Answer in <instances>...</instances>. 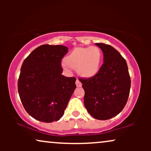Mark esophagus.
<instances>
[{
	"instance_id": "obj_1",
	"label": "esophagus",
	"mask_w": 151,
	"mask_h": 151,
	"mask_svg": "<svg viewBox=\"0 0 151 151\" xmlns=\"http://www.w3.org/2000/svg\"><path fill=\"white\" fill-rule=\"evenodd\" d=\"M76 86H77V87H80V86H81V83L78 79L76 80Z\"/></svg>"
}]
</instances>
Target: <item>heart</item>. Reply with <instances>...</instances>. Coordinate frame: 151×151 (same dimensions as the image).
Segmentation results:
<instances>
[{
	"label": "heart",
	"instance_id": "b5f03b06",
	"mask_svg": "<svg viewBox=\"0 0 151 151\" xmlns=\"http://www.w3.org/2000/svg\"><path fill=\"white\" fill-rule=\"evenodd\" d=\"M101 60V52L97 47H77L66 57L64 66L77 69V73L81 77L90 78L99 72Z\"/></svg>",
	"mask_w": 151,
	"mask_h": 151
}]
</instances>
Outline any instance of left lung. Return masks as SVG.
<instances>
[{"mask_svg":"<svg viewBox=\"0 0 151 151\" xmlns=\"http://www.w3.org/2000/svg\"><path fill=\"white\" fill-rule=\"evenodd\" d=\"M104 53V64L96 75L79 79L84 90V104L91 116L107 120L124 108L131 89L127 63L115 48L104 43H95Z\"/></svg>","mask_w":151,"mask_h":151,"instance_id":"obj_1","label":"left lung"}]
</instances>
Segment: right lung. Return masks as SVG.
<instances>
[{
  "instance_id": "add662e5",
  "label": "right lung",
  "mask_w": 151,
  "mask_h": 151,
  "mask_svg": "<svg viewBox=\"0 0 151 151\" xmlns=\"http://www.w3.org/2000/svg\"><path fill=\"white\" fill-rule=\"evenodd\" d=\"M68 52L63 45H43L22 63L18 93L26 111L36 120L52 123L60 119L76 88V78L62 75L61 60Z\"/></svg>"
}]
</instances>
